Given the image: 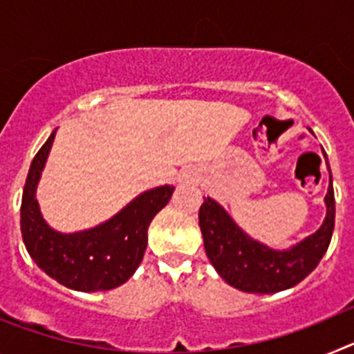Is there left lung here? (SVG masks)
I'll return each mask as SVG.
<instances>
[{
	"instance_id": "obj_1",
	"label": "left lung",
	"mask_w": 354,
	"mask_h": 354,
	"mask_svg": "<svg viewBox=\"0 0 354 354\" xmlns=\"http://www.w3.org/2000/svg\"><path fill=\"white\" fill-rule=\"evenodd\" d=\"M324 204L326 218L317 232L289 250H273L243 232L228 212L207 196L198 211L205 253L225 282L243 292L273 294L290 289L317 268L330 246L335 227L331 171Z\"/></svg>"
}]
</instances>
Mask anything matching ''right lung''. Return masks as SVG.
Returning a JSON list of instances; mask_svg holds the SVG:
<instances>
[{
  "instance_id": "add662e5",
  "label": "right lung",
  "mask_w": 354,
  "mask_h": 354,
  "mask_svg": "<svg viewBox=\"0 0 354 354\" xmlns=\"http://www.w3.org/2000/svg\"><path fill=\"white\" fill-rule=\"evenodd\" d=\"M55 133L31 161L21 202V232L30 257L62 286L81 292L109 290L126 283L143 259L147 230L170 202L174 186L142 193L111 220L74 234L56 232L44 221L35 198L37 184Z\"/></svg>"
}]
</instances>
